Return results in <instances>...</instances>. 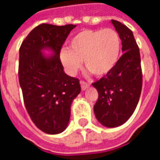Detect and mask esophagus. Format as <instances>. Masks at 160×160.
Instances as JSON below:
<instances>
[{
  "instance_id": "1",
  "label": "esophagus",
  "mask_w": 160,
  "mask_h": 160,
  "mask_svg": "<svg viewBox=\"0 0 160 160\" xmlns=\"http://www.w3.org/2000/svg\"><path fill=\"white\" fill-rule=\"evenodd\" d=\"M89 84L87 83L86 81H84V80H80V87H81V89L82 90H86V89H87L88 87H89Z\"/></svg>"
}]
</instances>
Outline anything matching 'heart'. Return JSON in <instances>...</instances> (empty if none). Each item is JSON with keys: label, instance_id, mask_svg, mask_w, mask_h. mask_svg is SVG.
<instances>
[{"label": "heart", "instance_id": "1", "mask_svg": "<svg viewBox=\"0 0 160 160\" xmlns=\"http://www.w3.org/2000/svg\"><path fill=\"white\" fill-rule=\"evenodd\" d=\"M120 51V36L114 29L83 30L69 40L68 48L61 49L60 60L68 74H75L84 60L87 69L102 77L116 67Z\"/></svg>", "mask_w": 160, "mask_h": 160}]
</instances>
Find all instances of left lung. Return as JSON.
<instances>
[{
  "label": "left lung",
  "mask_w": 160,
  "mask_h": 160,
  "mask_svg": "<svg viewBox=\"0 0 160 160\" xmlns=\"http://www.w3.org/2000/svg\"><path fill=\"white\" fill-rule=\"evenodd\" d=\"M111 22L120 36L124 53L111 73L92 83L98 92L94 113L98 121L108 128L127 122L137 106L142 88L140 49L133 32L119 21Z\"/></svg>",
  "instance_id": "obj_1"
}]
</instances>
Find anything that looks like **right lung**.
Wrapping results in <instances>:
<instances>
[{"label":"right lung","instance_id":"add662e5","mask_svg":"<svg viewBox=\"0 0 160 160\" xmlns=\"http://www.w3.org/2000/svg\"><path fill=\"white\" fill-rule=\"evenodd\" d=\"M75 25L41 24L28 34L19 48V80L26 111L46 134L62 133L68 124L70 107L80 92V80L64 73L60 51ZM54 54L45 57L42 49Z\"/></svg>","mask_w":160,"mask_h":160}]
</instances>
